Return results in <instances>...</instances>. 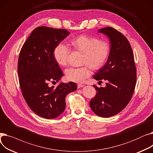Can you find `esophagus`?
<instances>
[{
  "label": "esophagus",
  "instance_id": "obj_1",
  "mask_svg": "<svg viewBox=\"0 0 153 153\" xmlns=\"http://www.w3.org/2000/svg\"><path fill=\"white\" fill-rule=\"evenodd\" d=\"M84 86V85L82 84H77V88L78 89H79V88H81V87H83Z\"/></svg>",
  "mask_w": 153,
  "mask_h": 153
}]
</instances>
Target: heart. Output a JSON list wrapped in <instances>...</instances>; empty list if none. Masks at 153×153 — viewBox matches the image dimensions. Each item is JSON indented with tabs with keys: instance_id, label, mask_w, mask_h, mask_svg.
Instances as JSON below:
<instances>
[{
	"instance_id": "obj_1",
	"label": "heart",
	"mask_w": 153,
	"mask_h": 153,
	"mask_svg": "<svg viewBox=\"0 0 153 153\" xmlns=\"http://www.w3.org/2000/svg\"><path fill=\"white\" fill-rule=\"evenodd\" d=\"M71 43L77 50L83 53L82 64H88L92 68L97 69L102 66L108 59L110 46L107 42L100 40L97 37L82 35L72 39ZM69 53V47L60 43L54 48L53 56L58 64L65 66ZM90 75L91 71L87 66L71 67L66 71V77L68 81L77 83L83 82Z\"/></svg>"
}]
</instances>
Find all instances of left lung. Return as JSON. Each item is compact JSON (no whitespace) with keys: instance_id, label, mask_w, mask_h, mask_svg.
<instances>
[{"instance_id":"left-lung-1","label":"left lung","mask_w":153,"mask_h":153,"mask_svg":"<svg viewBox=\"0 0 153 153\" xmlns=\"http://www.w3.org/2000/svg\"><path fill=\"white\" fill-rule=\"evenodd\" d=\"M99 31L108 37L110 51L106 64L93 77L97 81L105 80L107 83L105 87L93 85L97 94L89 104L96 115L105 118L118 114L130 102L136 82V69L127 38L111 27Z\"/></svg>"}]
</instances>
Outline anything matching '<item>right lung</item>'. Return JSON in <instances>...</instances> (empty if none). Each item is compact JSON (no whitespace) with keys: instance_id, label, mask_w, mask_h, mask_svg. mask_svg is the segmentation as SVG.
I'll list each match as a JSON object with an SVG mask.
<instances>
[{"instance_id":"obj_1","label":"right lung","mask_w":153,"mask_h":153,"mask_svg":"<svg viewBox=\"0 0 153 153\" xmlns=\"http://www.w3.org/2000/svg\"><path fill=\"white\" fill-rule=\"evenodd\" d=\"M65 29L38 27L23 44L19 57L18 76L22 95L35 113L47 119L57 118L64 111L66 95L77 89L73 82H61L62 72L53 56L56 45L69 35Z\"/></svg>"}]
</instances>
